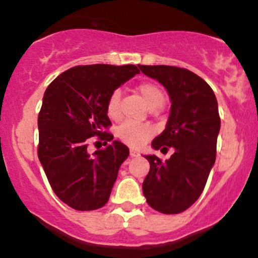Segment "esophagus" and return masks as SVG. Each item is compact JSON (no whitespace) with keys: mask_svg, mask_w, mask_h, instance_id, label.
I'll return each mask as SVG.
<instances>
[{"mask_svg":"<svg viewBox=\"0 0 258 258\" xmlns=\"http://www.w3.org/2000/svg\"><path fill=\"white\" fill-rule=\"evenodd\" d=\"M138 151L137 150H134V148H131V150H130V156L131 157H137L138 156Z\"/></svg>","mask_w":258,"mask_h":258,"instance_id":"1","label":"esophagus"}]
</instances>
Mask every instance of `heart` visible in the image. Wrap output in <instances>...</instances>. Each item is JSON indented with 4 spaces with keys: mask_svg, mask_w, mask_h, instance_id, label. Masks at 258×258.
Wrapping results in <instances>:
<instances>
[{
    "mask_svg": "<svg viewBox=\"0 0 258 258\" xmlns=\"http://www.w3.org/2000/svg\"><path fill=\"white\" fill-rule=\"evenodd\" d=\"M138 94L143 99L145 104L150 110L161 108L165 102L164 91L153 83H142L137 86ZM120 100L121 94L115 90L110 95L106 105L107 116L111 120H117L120 117ZM153 135V130L147 124H137L132 122H124L116 131L117 136L123 143L131 147H141L145 145Z\"/></svg>",
    "mask_w": 258,
    "mask_h": 258,
    "instance_id": "1",
    "label": "heart"
}]
</instances>
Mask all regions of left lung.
<instances>
[{
  "mask_svg": "<svg viewBox=\"0 0 258 258\" xmlns=\"http://www.w3.org/2000/svg\"><path fill=\"white\" fill-rule=\"evenodd\" d=\"M138 68L167 89L172 102L164 131L152 141V147L174 150L165 162L154 154L145 156L151 167L142 184L143 195L154 210L178 214L197 202L215 163L218 101L207 81L189 70L168 65Z\"/></svg>",
  "mask_w": 258,
  "mask_h": 258,
  "instance_id": "left-lung-1",
  "label": "left lung"
}]
</instances>
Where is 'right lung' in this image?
I'll list each match as a JSON object with an SVG mask.
<instances>
[{"label":"right lung","instance_id":"add662e5","mask_svg":"<svg viewBox=\"0 0 258 258\" xmlns=\"http://www.w3.org/2000/svg\"><path fill=\"white\" fill-rule=\"evenodd\" d=\"M140 70L136 65L74 67L50 83L38 116V158L56 197L80 211L104 207L130 151L102 130L111 124L110 95ZM111 143L90 155V138Z\"/></svg>","mask_w":258,"mask_h":258}]
</instances>
